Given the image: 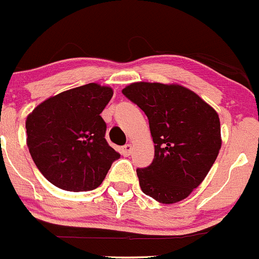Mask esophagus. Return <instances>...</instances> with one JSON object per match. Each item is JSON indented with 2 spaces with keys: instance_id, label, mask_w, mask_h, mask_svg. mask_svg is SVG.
Instances as JSON below:
<instances>
[{
  "instance_id": "1",
  "label": "esophagus",
  "mask_w": 259,
  "mask_h": 259,
  "mask_svg": "<svg viewBox=\"0 0 259 259\" xmlns=\"http://www.w3.org/2000/svg\"><path fill=\"white\" fill-rule=\"evenodd\" d=\"M131 152H132V145H126L122 147V154H123L124 157H128L131 154Z\"/></svg>"
}]
</instances>
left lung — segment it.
<instances>
[{
    "label": "left lung",
    "mask_w": 259,
    "mask_h": 259,
    "mask_svg": "<svg viewBox=\"0 0 259 259\" xmlns=\"http://www.w3.org/2000/svg\"><path fill=\"white\" fill-rule=\"evenodd\" d=\"M148 117L153 162L138 168L143 193L163 204L183 201L214 163L221 146V122L212 106L178 83L135 82L122 90Z\"/></svg>",
    "instance_id": "8db88e82"
}]
</instances>
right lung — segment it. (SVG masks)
<instances>
[{
  "label": "right lung",
  "mask_w": 259,
  "mask_h": 259,
  "mask_svg": "<svg viewBox=\"0 0 259 259\" xmlns=\"http://www.w3.org/2000/svg\"><path fill=\"white\" fill-rule=\"evenodd\" d=\"M113 89L89 83L45 100L26 118L27 147L39 172L56 187L91 191L119 154L105 138L100 116Z\"/></svg>",
  "instance_id": "add662e5"
}]
</instances>
